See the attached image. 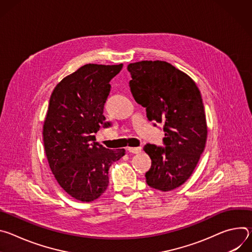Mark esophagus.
Listing matches in <instances>:
<instances>
[{"instance_id":"obj_1","label":"esophagus","mask_w":252,"mask_h":252,"mask_svg":"<svg viewBox=\"0 0 252 252\" xmlns=\"http://www.w3.org/2000/svg\"><path fill=\"white\" fill-rule=\"evenodd\" d=\"M127 151L131 154H139L141 152V148H127Z\"/></svg>"}]
</instances>
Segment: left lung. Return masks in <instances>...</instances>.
Wrapping results in <instances>:
<instances>
[{"mask_svg":"<svg viewBox=\"0 0 252 252\" xmlns=\"http://www.w3.org/2000/svg\"><path fill=\"white\" fill-rule=\"evenodd\" d=\"M130 92L147 109L150 121L163 124L165 149L143 148L152 159L147 184L169 191L184 185L195 169L205 148L207 125L200 92L184 71L163 61L129 63Z\"/></svg>","mask_w":252,"mask_h":252,"instance_id":"8db88e82","label":"left lung"}]
</instances>
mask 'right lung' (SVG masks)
<instances>
[{"label": "right lung", "mask_w": 252, "mask_h": 252, "mask_svg": "<svg viewBox=\"0 0 252 252\" xmlns=\"http://www.w3.org/2000/svg\"><path fill=\"white\" fill-rule=\"evenodd\" d=\"M120 64L88 63L63 78L54 89L43 126L50 168L61 188L77 200L98 198L109 186V168L126 154L94 142L111 91V80Z\"/></svg>", "instance_id": "obj_1"}]
</instances>
